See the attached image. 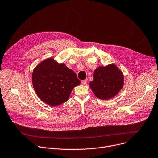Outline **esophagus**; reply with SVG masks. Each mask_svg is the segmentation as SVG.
<instances>
[{
    "mask_svg": "<svg viewBox=\"0 0 158 158\" xmlns=\"http://www.w3.org/2000/svg\"><path fill=\"white\" fill-rule=\"evenodd\" d=\"M87 82H88V79H84V80H82V81H81V84H82V85L86 84Z\"/></svg>",
    "mask_w": 158,
    "mask_h": 158,
    "instance_id": "34e87169",
    "label": "esophagus"
}]
</instances>
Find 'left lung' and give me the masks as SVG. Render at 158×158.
Listing matches in <instances>:
<instances>
[{"label": "left lung", "mask_w": 158, "mask_h": 158, "mask_svg": "<svg viewBox=\"0 0 158 158\" xmlns=\"http://www.w3.org/2000/svg\"><path fill=\"white\" fill-rule=\"evenodd\" d=\"M89 85L96 97L107 100L116 96L122 88L123 76L114 64L99 67L94 70Z\"/></svg>", "instance_id": "obj_1"}]
</instances>
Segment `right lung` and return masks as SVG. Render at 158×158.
<instances>
[{
	"label": "right lung",
	"mask_w": 158,
	"mask_h": 158,
	"mask_svg": "<svg viewBox=\"0 0 158 158\" xmlns=\"http://www.w3.org/2000/svg\"><path fill=\"white\" fill-rule=\"evenodd\" d=\"M32 81L38 96L53 106L66 102L72 90L81 83L74 71L52 59L44 60L36 66Z\"/></svg>",
	"instance_id": "1"
}]
</instances>
